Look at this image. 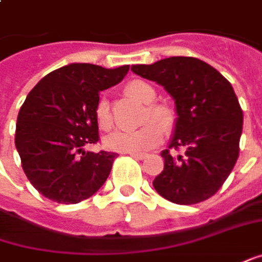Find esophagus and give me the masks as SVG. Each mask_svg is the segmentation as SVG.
I'll return each mask as SVG.
<instances>
[{
  "label": "esophagus",
  "instance_id": "obj_1",
  "mask_svg": "<svg viewBox=\"0 0 262 262\" xmlns=\"http://www.w3.org/2000/svg\"><path fill=\"white\" fill-rule=\"evenodd\" d=\"M130 155L132 158H135V159H143L146 155L145 154H129Z\"/></svg>",
  "mask_w": 262,
  "mask_h": 262
}]
</instances>
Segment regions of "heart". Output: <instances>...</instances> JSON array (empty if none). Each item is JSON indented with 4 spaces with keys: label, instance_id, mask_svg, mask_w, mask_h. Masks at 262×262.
<instances>
[{
    "label": "heart",
    "instance_id": "obj_1",
    "mask_svg": "<svg viewBox=\"0 0 262 262\" xmlns=\"http://www.w3.org/2000/svg\"><path fill=\"white\" fill-rule=\"evenodd\" d=\"M127 94L139 100L140 103L149 104L145 112L143 120L148 122L149 120H155L157 122L146 123L142 127L136 130H116L112 135L107 136L105 145L113 150L117 152H124V154H140V152H146L149 149L155 148L159 145V142L162 140V129L165 132H171L176 126V114L174 112L164 105V104H150L155 97L157 91L152 86L135 79L130 81L126 86ZM95 119L98 126L107 130L112 126V114L108 108V103L105 98H101L97 107H95Z\"/></svg>",
    "mask_w": 262,
    "mask_h": 262
}]
</instances>
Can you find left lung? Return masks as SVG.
Listing matches in <instances>:
<instances>
[{
    "instance_id": "left-lung-1",
    "label": "left lung",
    "mask_w": 262,
    "mask_h": 262,
    "mask_svg": "<svg viewBox=\"0 0 262 262\" xmlns=\"http://www.w3.org/2000/svg\"><path fill=\"white\" fill-rule=\"evenodd\" d=\"M132 71L164 86L176 103L168 146L173 152H161L164 171L154 180L155 190L177 204L207 200L226 181L239 155L244 114L230 82L209 63L188 56L132 65Z\"/></svg>"
}]
</instances>
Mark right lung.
Wrapping results in <instances>:
<instances>
[{"label":"right lung","instance_id":"obj_1","mask_svg":"<svg viewBox=\"0 0 262 262\" xmlns=\"http://www.w3.org/2000/svg\"><path fill=\"white\" fill-rule=\"evenodd\" d=\"M129 65L107 69L69 63L29 93L15 126V148L33 187L52 202L75 204L105 183L117 154L84 150L98 140L100 91L119 84Z\"/></svg>","mask_w":262,"mask_h":262}]
</instances>
